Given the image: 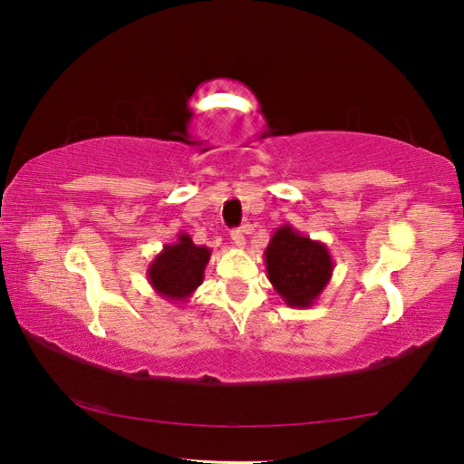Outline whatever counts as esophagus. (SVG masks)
<instances>
[{
  "label": "esophagus",
  "instance_id": "1",
  "mask_svg": "<svg viewBox=\"0 0 464 464\" xmlns=\"http://www.w3.org/2000/svg\"><path fill=\"white\" fill-rule=\"evenodd\" d=\"M231 241L237 245V247H245V233H243V229H233L231 231Z\"/></svg>",
  "mask_w": 464,
  "mask_h": 464
}]
</instances>
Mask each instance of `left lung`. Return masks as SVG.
<instances>
[{
    "instance_id": "8db88e82",
    "label": "left lung",
    "mask_w": 464,
    "mask_h": 464,
    "mask_svg": "<svg viewBox=\"0 0 464 464\" xmlns=\"http://www.w3.org/2000/svg\"><path fill=\"white\" fill-rule=\"evenodd\" d=\"M273 289L293 309L313 307L333 277L327 245L304 237L291 225H281L265 249Z\"/></svg>"
}]
</instances>
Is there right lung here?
I'll return each mask as SVG.
<instances>
[{
  "instance_id": "1",
  "label": "right lung",
  "mask_w": 464,
  "mask_h": 464,
  "mask_svg": "<svg viewBox=\"0 0 464 464\" xmlns=\"http://www.w3.org/2000/svg\"><path fill=\"white\" fill-rule=\"evenodd\" d=\"M211 259V249L195 245L187 233L177 235V241L165 245L147 267V279L161 299L185 303L199 287L205 267Z\"/></svg>"
}]
</instances>
